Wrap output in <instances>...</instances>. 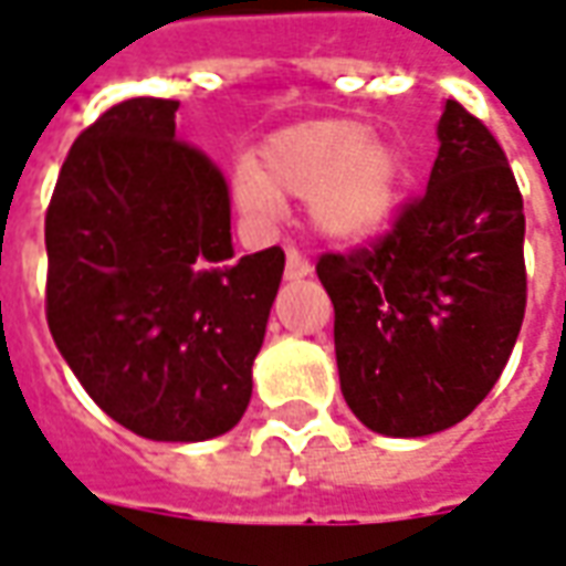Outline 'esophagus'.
I'll list each match as a JSON object with an SVG mask.
<instances>
[{"mask_svg": "<svg viewBox=\"0 0 566 566\" xmlns=\"http://www.w3.org/2000/svg\"><path fill=\"white\" fill-rule=\"evenodd\" d=\"M311 271H314V264L307 262L295 247H290V250H286V276H290V280H298V276H307Z\"/></svg>", "mask_w": 566, "mask_h": 566, "instance_id": "esophagus-1", "label": "esophagus"}]
</instances>
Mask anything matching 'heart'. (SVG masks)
I'll return each mask as SVG.
<instances>
[{"instance_id":"obj_1","label":"heart","mask_w":566,"mask_h":566,"mask_svg":"<svg viewBox=\"0 0 566 566\" xmlns=\"http://www.w3.org/2000/svg\"><path fill=\"white\" fill-rule=\"evenodd\" d=\"M247 212L271 219L283 198H307L311 226L332 240H366L390 222L399 158L359 122H307L280 130L234 176Z\"/></svg>"}]
</instances>
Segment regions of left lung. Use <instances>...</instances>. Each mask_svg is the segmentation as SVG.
I'll list each match as a JSON object with an SVG mask.
<instances>
[{
    "instance_id": "obj_1",
    "label": "left lung",
    "mask_w": 566,
    "mask_h": 566,
    "mask_svg": "<svg viewBox=\"0 0 566 566\" xmlns=\"http://www.w3.org/2000/svg\"><path fill=\"white\" fill-rule=\"evenodd\" d=\"M340 392L368 430L442 432L503 375L524 319V200L506 151L457 99L439 118L427 191L390 231L323 252Z\"/></svg>"
}]
</instances>
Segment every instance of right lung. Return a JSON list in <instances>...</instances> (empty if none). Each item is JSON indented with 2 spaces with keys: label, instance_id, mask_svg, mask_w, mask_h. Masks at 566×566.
<instances>
[{
  "label": "right lung",
  "instance_id": "obj_1",
  "mask_svg": "<svg viewBox=\"0 0 566 566\" xmlns=\"http://www.w3.org/2000/svg\"><path fill=\"white\" fill-rule=\"evenodd\" d=\"M176 109L124 99L72 143L45 216V314L112 420L203 442L250 405L286 255H234L226 176L176 139Z\"/></svg>",
  "mask_w": 566,
  "mask_h": 566
}]
</instances>
